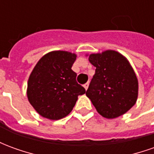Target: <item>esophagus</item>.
<instances>
[{"label": "esophagus", "mask_w": 154, "mask_h": 154, "mask_svg": "<svg viewBox=\"0 0 154 154\" xmlns=\"http://www.w3.org/2000/svg\"><path fill=\"white\" fill-rule=\"evenodd\" d=\"M88 86H89V83H88V82H87V83H85L83 85L84 88H85L86 90H87V88H88Z\"/></svg>", "instance_id": "esophagus-1"}]
</instances>
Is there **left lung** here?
<instances>
[{
  "label": "left lung",
  "mask_w": 154,
  "mask_h": 154,
  "mask_svg": "<svg viewBox=\"0 0 154 154\" xmlns=\"http://www.w3.org/2000/svg\"><path fill=\"white\" fill-rule=\"evenodd\" d=\"M96 72L86 95L97 112L107 119L126 113L135 104L139 84L132 67L123 55L113 50L89 56Z\"/></svg>",
  "instance_id": "obj_1"
}]
</instances>
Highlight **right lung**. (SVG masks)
Returning <instances> with one entry per match:
<instances>
[{
	"mask_svg": "<svg viewBox=\"0 0 154 154\" xmlns=\"http://www.w3.org/2000/svg\"><path fill=\"white\" fill-rule=\"evenodd\" d=\"M77 55L66 51H53L40 58L28 81L29 103L41 116L60 119L73 109L77 97L86 90L76 80L72 70Z\"/></svg>",
	"mask_w": 154,
	"mask_h": 154,
	"instance_id": "1",
	"label": "right lung"
}]
</instances>
